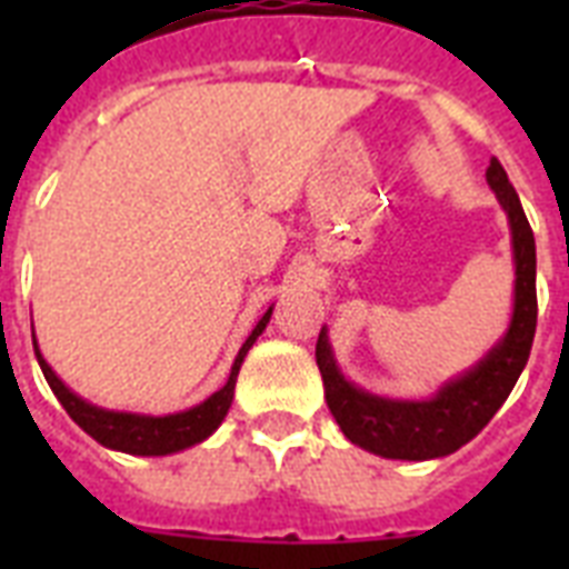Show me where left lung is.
Listing matches in <instances>:
<instances>
[{
	"instance_id": "obj_1",
	"label": "left lung",
	"mask_w": 569,
	"mask_h": 569,
	"mask_svg": "<svg viewBox=\"0 0 569 569\" xmlns=\"http://www.w3.org/2000/svg\"><path fill=\"white\" fill-rule=\"evenodd\" d=\"M487 182L499 197L511 223L517 280H513V316L508 333L487 351L485 360H478V366H472L460 378L442 383L433 398L398 401V398H380L355 387L339 372L333 351H330L328 330L321 328L319 333L316 363L325 380L330 413L348 440L380 458L431 460L446 458L460 446H467L505 405V398L511 396L513 383L529 363L535 328H538L535 232L499 159H490Z\"/></svg>"
}]
</instances>
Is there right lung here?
Listing matches in <instances>:
<instances>
[{
	"label": "right lung",
	"instance_id": "1",
	"mask_svg": "<svg viewBox=\"0 0 569 569\" xmlns=\"http://www.w3.org/2000/svg\"><path fill=\"white\" fill-rule=\"evenodd\" d=\"M268 319H271V310L257 321V328L250 330V337L244 339V346L239 348V357L230 369V378L218 392L200 401L191 410H182V413H168V416H144V413H120V410H106V407H97L91 401L79 398L70 387H64V380L58 378L49 363L43 360V355L38 351V342H34V355H38L40 372L47 378V383L52 387L56 398L61 401L70 419H73L84 433H91L93 440L106 446V449L127 451V455H144V458H159V455H173V451L189 449L203 442L209 433L223 422V416L232 405V392H236V378H239V369L248 357L250 346L257 342V337L266 330Z\"/></svg>",
	"mask_w": 569,
	"mask_h": 569
}]
</instances>
